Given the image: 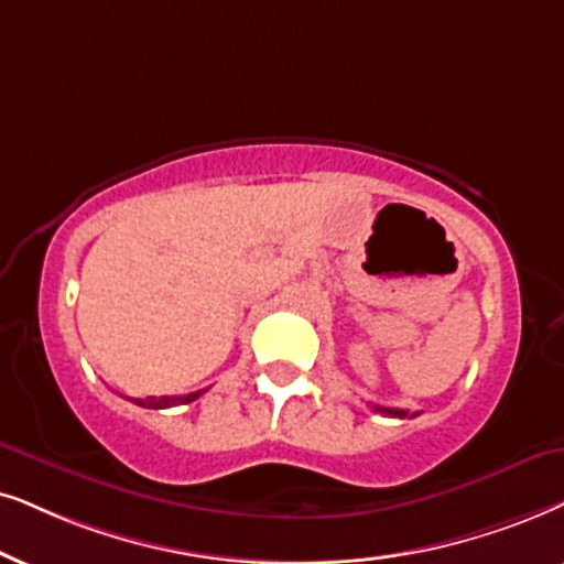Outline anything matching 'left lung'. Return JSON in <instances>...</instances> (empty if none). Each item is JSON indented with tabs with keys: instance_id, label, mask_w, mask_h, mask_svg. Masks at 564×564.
Here are the masks:
<instances>
[{
	"instance_id": "obj_1",
	"label": "left lung",
	"mask_w": 564,
	"mask_h": 564,
	"mask_svg": "<svg viewBox=\"0 0 564 564\" xmlns=\"http://www.w3.org/2000/svg\"><path fill=\"white\" fill-rule=\"evenodd\" d=\"M375 411L393 413V416H409V411H401V409H380V405H375ZM411 416H419V411H416V413H411Z\"/></svg>"
}]
</instances>
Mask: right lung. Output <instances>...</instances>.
<instances>
[{
	"instance_id": "add662e5",
	"label": "right lung",
	"mask_w": 564,
	"mask_h": 564,
	"mask_svg": "<svg viewBox=\"0 0 564 564\" xmlns=\"http://www.w3.org/2000/svg\"><path fill=\"white\" fill-rule=\"evenodd\" d=\"M205 390H197V393H189V395H174V398H134V403L138 405H148V409H169V405H180V403H192L197 401L199 395H203Z\"/></svg>"
}]
</instances>
